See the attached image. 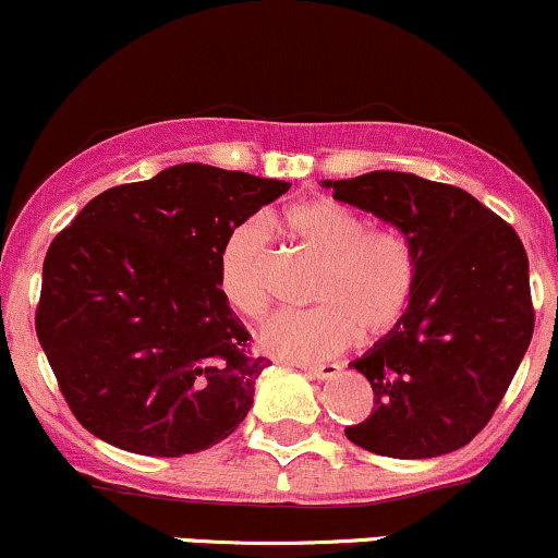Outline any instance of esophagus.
Returning <instances> with one entry per match:
<instances>
[{
	"label": "esophagus",
	"instance_id": "obj_1",
	"mask_svg": "<svg viewBox=\"0 0 558 558\" xmlns=\"http://www.w3.org/2000/svg\"><path fill=\"white\" fill-rule=\"evenodd\" d=\"M304 373H310L317 380H332V377L341 375V364H315V367H301Z\"/></svg>",
	"mask_w": 558,
	"mask_h": 558
}]
</instances>
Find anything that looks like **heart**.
Returning a JSON list of instances; mask_svg holds the SVG:
<instances>
[{
    "label": "heart",
    "mask_w": 558,
    "mask_h": 558,
    "mask_svg": "<svg viewBox=\"0 0 558 558\" xmlns=\"http://www.w3.org/2000/svg\"><path fill=\"white\" fill-rule=\"evenodd\" d=\"M278 228L323 262L312 288V310L275 315L259 330V349L286 362H315L338 354L360 332L386 336L401 323L417 291V257L396 228L367 220L332 198L288 207ZM217 283L235 315L262 319L270 310V246L257 222L228 235L217 262Z\"/></svg>",
    "instance_id": "heart-1"
}]
</instances>
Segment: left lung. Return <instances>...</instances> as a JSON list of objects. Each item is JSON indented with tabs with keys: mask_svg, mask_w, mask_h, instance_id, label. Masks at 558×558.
<instances>
[{
	"mask_svg": "<svg viewBox=\"0 0 558 558\" xmlns=\"http://www.w3.org/2000/svg\"><path fill=\"white\" fill-rule=\"evenodd\" d=\"M332 198L407 235L417 291L403 319L362 360L375 409L345 438L393 459H433L488 425L535 328L530 267L509 222L448 183L375 170L323 181Z\"/></svg>",
	"mask_w": 558,
	"mask_h": 558,
	"instance_id": "1",
	"label": "left lung"
}]
</instances>
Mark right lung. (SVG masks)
I'll list each match as a JSON object with an SVG mask.
<instances>
[{"label":"right lung","mask_w":558,"mask_h":558,"mask_svg":"<svg viewBox=\"0 0 558 558\" xmlns=\"http://www.w3.org/2000/svg\"><path fill=\"white\" fill-rule=\"evenodd\" d=\"M291 183L183 162L107 189L44 259L36 336L70 412L96 438L183 457L220 444L270 364L226 304L228 235Z\"/></svg>","instance_id":"1"}]
</instances>
